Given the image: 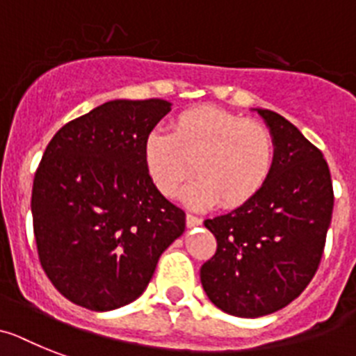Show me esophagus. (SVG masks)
Returning a JSON list of instances; mask_svg holds the SVG:
<instances>
[{
  "instance_id": "obj_1",
  "label": "esophagus",
  "mask_w": 356,
  "mask_h": 356,
  "mask_svg": "<svg viewBox=\"0 0 356 356\" xmlns=\"http://www.w3.org/2000/svg\"><path fill=\"white\" fill-rule=\"evenodd\" d=\"M199 224H202V219H199V217H195V215H192V213L186 215L188 228H195V226H199Z\"/></svg>"
}]
</instances>
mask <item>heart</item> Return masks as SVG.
Masks as SVG:
<instances>
[{
    "mask_svg": "<svg viewBox=\"0 0 356 356\" xmlns=\"http://www.w3.org/2000/svg\"><path fill=\"white\" fill-rule=\"evenodd\" d=\"M143 159L152 183L173 197L184 192L190 206L238 208L253 201L270 181L277 143L262 122L217 106L184 110L172 121V134L152 130L143 145Z\"/></svg>",
    "mask_w": 356,
    "mask_h": 356,
    "instance_id": "1",
    "label": "heart"
}]
</instances>
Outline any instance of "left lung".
Segmentation results:
<instances>
[{"label": "left lung", "instance_id": "left-lung-1", "mask_svg": "<svg viewBox=\"0 0 356 356\" xmlns=\"http://www.w3.org/2000/svg\"><path fill=\"white\" fill-rule=\"evenodd\" d=\"M277 143L270 181L248 204L206 219L217 252L201 268L215 306L257 318L288 306L318 270L333 213V183L322 152L297 127L257 108Z\"/></svg>", "mask_w": 356, "mask_h": 356}]
</instances>
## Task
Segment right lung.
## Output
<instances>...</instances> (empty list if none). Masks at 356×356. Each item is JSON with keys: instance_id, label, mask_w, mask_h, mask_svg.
<instances>
[{"instance_id": "add662e5", "label": "right lung", "mask_w": 356, "mask_h": 356, "mask_svg": "<svg viewBox=\"0 0 356 356\" xmlns=\"http://www.w3.org/2000/svg\"><path fill=\"white\" fill-rule=\"evenodd\" d=\"M164 99H115L67 122L35 170L32 222L41 268L70 302L110 312L134 302L186 215L152 183L146 136Z\"/></svg>"}]
</instances>
